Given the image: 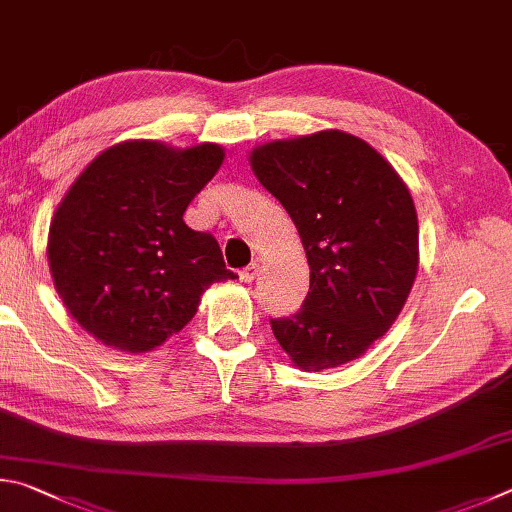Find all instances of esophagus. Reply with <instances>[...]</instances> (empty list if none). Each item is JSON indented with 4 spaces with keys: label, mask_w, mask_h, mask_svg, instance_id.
Returning <instances> with one entry per match:
<instances>
[{
    "label": "esophagus",
    "mask_w": 512,
    "mask_h": 512,
    "mask_svg": "<svg viewBox=\"0 0 512 512\" xmlns=\"http://www.w3.org/2000/svg\"><path fill=\"white\" fill-rule=\"evenodd\" d=\"M256 274H258V263H251V265H247L245 270H240V281L242 283H251L256 279Z\"/></svg>",
    "instance_id": "34e87169"
}]
</instances>
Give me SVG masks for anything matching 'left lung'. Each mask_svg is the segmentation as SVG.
<instances>
[{"label":"left lung","mask_w":512,"mask_h":512,"mask_svg":"<svg viewBox=\"0 0 512 512\" xmlns=\"http://www.w3.org/2000/svg\"><path fill=\"white\" fill-rule=\"evenodd\" d=\"M249 164L297 227L310 292L297 315L270 319L303 371L369 351L398 319L418 272V215L378 150L342 130L263 143Z\"/></svg>","instance_id":"8db88e82"}]
</instances>
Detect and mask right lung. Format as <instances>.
<instances>
[{
    "label": "right lung",
    "instance_id": "1",
    "mask_svg": "<svg viewBox=\"0 0 512 512\" xmlns=\"http://www.w3.org/2000/svg\"><path fill=\"white\" fill-rule=\"evenodd\" d=\"M224 159L215 143L134 139L103 150L62 197L49 270L69 315L105 346L148 353L193 319L209 285L236 274L184 211Z\"/></svg>",
    "mask_w": 512,
    "mask_h": 512
}]
</instances>
